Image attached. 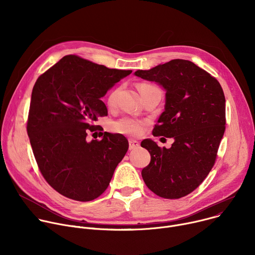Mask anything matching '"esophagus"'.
<instances>
[{
	"mask_svg": "<svg viewBox=\"0 0 255 255\" xmlns=\"http://www.w3.org/2000/svg\"><path fill=\"white\" fill-rule=\"evenodd\" d=\"M139 146V142L134 140V139H129V149L132 150V149H135Z\"/></svg>",
	"mask_w": 255,
	"mask_h": 255,
	"instance_id": "obj_1",
	"label": "esophagus"
}]
</instances>
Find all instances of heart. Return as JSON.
<instances>
[{
  "mask_svg": "<svg viewBox=\"0 0 255 255\" xmlns=\"http://www.w3.org/2000/svg\"><path fill=\"white\" fill-rule=\"evenodd\" d=\"M138 88H139V91H140L142 97L146 96L147 94L152 93V92H160L157 87H155L154 85L148 84V83H141V84H139ZM119 92H120V88L117 87V88H114L110 93H109V95L107 97L108 106L112 107L116 104ZM145 124H146V122H145L144 120L135 119L132 117H123V118L113 122L111 127L115 132L129 135V136H138L141 134Z\"/></svg>",
  "mask_w": 255,
  "mask_h": 255,
  "instance_id": "heart-1",
  "label": "heart"
}]
</instances>
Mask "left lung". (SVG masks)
Instances as JSON below:
<instances>
[{
    "mask_svg": "<svg viewBox=\"0 0 255 255\" xmlns=\"http://www.w3.org/2000/svg\"><path fill=\"white\" fill-rule=\"evenodd\" d=\"M135 76L165 89L164 112L152 135L174 139L168 149L150 139L141 142L151 156L142 178L161 198H183L203 183L215 164L225 132L224 92L209 72L185 59L137 70Z\"/></svg>",
    "mask_w": 255,
    "mask_h": 255,
    "instance_id": "8db88e82",
    "label": "left lung"
}]
</instances>
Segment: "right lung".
I'll use <instances>...</instances> for the list:
<instances>
[{
    "mask_svg": "<svg viewBox=\"0 0 255 255\" xmlns=\"http://www.w3.org/2000/svg\"><path fill=\"white\" fill-rule=\"evenodd\" d=\"M132 70L108 68L78 55L63 56L36 81L27 133L38 168L60 195L80 202L100 197L110 184L129 144L121 134L100 132L87 142L94 125L108 114L101 100Z\"/></svg>",
    "mask_w": 255,
    "mask_h": 255,
    "instance_id": "add662e5",
    "label": "right lung"
}]
</instances>
